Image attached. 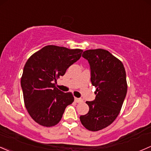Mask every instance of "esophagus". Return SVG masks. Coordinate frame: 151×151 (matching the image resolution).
Here are the masks:
<instances>
[{
  "label": "esophagus",
  "mask_w": 151,
  "mask_h": 151,
  "mask_svg": "<svg viewBox=\"0 0 151 151\" xmlns=\"http://www.w3.org/2000/svg\"><path fill=\"white\" fill-rule=\"evenodd\" d=\"M74 101H75V102H76V103H78V104H80V103L83 102V100H82V98H74Z\"/></svg>",
  "instance_id": "obj_1"
}]
</instances>
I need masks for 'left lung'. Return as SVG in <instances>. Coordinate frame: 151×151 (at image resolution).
<instances>
[{"label":"left lung","mask_w":151,"mask_h":151,"mask_svg":"<svg viewBox=\"0 0 151 151\" xmlns=\"http://www.w3.org/2000/svg\"><path fill=\"white\" fill-rule=\"evenodd\" d=\"M82 57L90 63L96 96L93 101H87L89 111L80 119L87 129L96 132L107 127L118 116L127 92L126 71L122 61L104 49L85 50Z\"/></svg>","instance_id":"obj_1"}]
</instances>
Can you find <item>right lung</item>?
I'll return each instance as SVG.
<instances>
[{
  "instance_id": "add662e5",
  "label": "right lung",
  "mask_w": 151,
  "mask_h": 151,
  "mask_svg": "<svg viewBox=\"0 0 151 151\" xmlns=\"http://www.w3.org/2000/svg\"><path fill=\"white\" fill-rule=\"evenodd\" d=\"M83 50L47 45L29 57L21 78L25 107L35 122L43 127L56 125L65 109L74 101L71 93H63L54 82L78 61Z\"/></svg>"
}]
</instances>
